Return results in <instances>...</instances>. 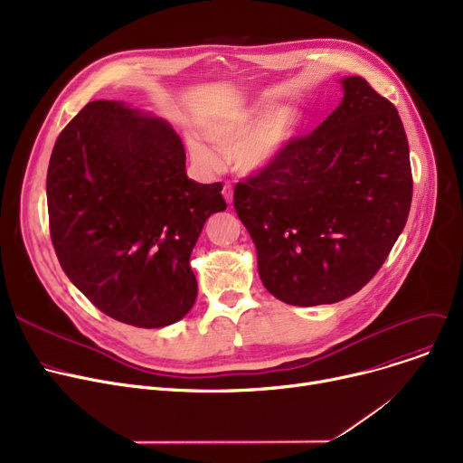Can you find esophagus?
<instances>
[{
  "instance_id": "34e87169",
  "label": "esophagus",
  "mask_w": 463,
  "mask_h": 463,
  "mask_svg": "<svg viewBox=\"0 0 463 463\" xmlns=\"http://www.w3.org/2000/svg\"><path fill=\"white\" fill-rule=\"evenodd\" d=\"M223 197H225V201L231 204L232 203V187L231 185H225L223 187Z\"/></svg>"
}]
</instances>
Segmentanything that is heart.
<instances>
[{"label":"heart","mask_w":463,"mask_h":463,"mask_svg":"<svg viewBox=\"0 0 463 463\" xmlns=\"http://www.w3.org/2000/svg\"><path fill=\"white\" fill-rule=\"evenodd\" d=\"M300 128V112L293 105L272 109L269 103H253L246 109L210 119L203 135L219 150L231 154L232 166L244 176L269 170L295 140ZM194 165L212 170L217 156L199 138L189 140Z\"/></svg>","instance_id":"b5f03b06"}]
</instances>
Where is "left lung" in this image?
Here are the masks:
<instances>
[{"instance_id": "8db88e82", "label": "left lung", "mask_w": 463, "mask_h": 463, "mask_svg": "<svg viewBox=\"0 0 463 463\" xmlns=\"http://www.w3.org/2000/svg\"><path fill=\"white\" fill-rule=\"evenodd\" d=\"M260 175L234 187L262 285L290 306L344 300L366 285L402 234L412 199L409 144L396 107L362 77Z\"/></svg>"}]
</instances>
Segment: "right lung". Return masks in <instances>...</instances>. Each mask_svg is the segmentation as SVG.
<instances>
[{
  "mask_svg": "<svg viewBox=\"0 0 463 463\" xmlns=\"http://www.w3.org/2000/svg\"><path fill=\"white\" fill-rule=\"evenodd\" d=\"M222 184L187 178L168 121L121 101H91L60 133L46 203L63 272L109 317L168 326L197 298L189 257L206 219L227 210Z\"/></svg>",
  "mask_w": 463,
  "mask_h": 463,
  "instance_id": "add662e5",
  "label": "right lung"
}]
</instances>
